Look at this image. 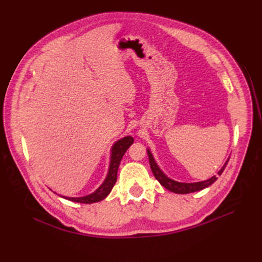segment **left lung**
Here are the masks:
<instances>
[{"label":"left lung","instance_id":"1","mask_svg":"<svg viewBox=\"0 0 262 262\" xmlns=\"http://www.w3.org/2000/svg\"><path fill=\"white\" fill-rule=\"evenodd\" d=\"M147 155H148V160H149V166L150 169H152L155 178L160 181V184L165 187L169 191L173 192V193H179V194H186V193H191V192H195V191H200V190H203L205 188H208L209 186H211L214 181H216L217 176H213L208 180H203V181H196V182H179L173 180L169 177H167L163 172V170L158 167V165L156 164L154 157L150 153V149L147 148ZM229 158H227L225 164L222 166V168L219 170L217 175L221 176L222 172L224 171L226 165L228 163Z\"/></svg>","mask_w":262,"mask_h":262}]
</instances>
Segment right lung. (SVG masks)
I'll use <instances>...</instances> for the list:
<instances>
[{"label":"right lung","instance_id":"obj_1","mask_svg":"<svg viewBox=\"0 0 262 262\" xmlns=\"http://www.w3.org/2000/svg\"><path fill=\"white\" fill-rule=\"evenodd\" d=\"M133 138L130 136H126L120 140L115 142V144L112 147V156H110V165H109V170L107 173V177L104 180V182L95 190L94 192L84 195V196H66V195H60L63 199H67L73 202L77 203H95L104 200L105 198L112 191L116 181H117V172L119 165L122 160L124 153L126 152L132 144H133ZM57 193V192H54Z\"/></svg>","mask_w":262,"mask_h":262}]
</instances>
